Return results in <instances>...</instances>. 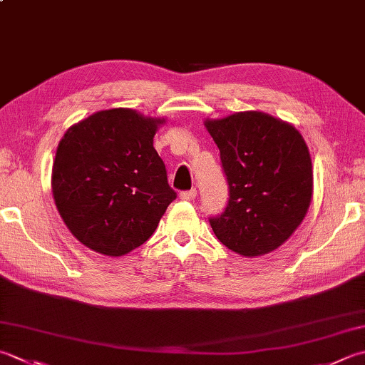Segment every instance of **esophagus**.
Returning <instances> with one entry per match:
<instances>
[{"label": "esophagus", "instance_id": "34e87169", "mask_svg": "<svg viewBox=\"0 0 365 365\" xmlns=\"http://www.w3.org/2000/svg\"><path fill=\"white\" fill-rule=\"evenodd\" d=\"M196 195H197V191L192 188V190H190V191H182L180 195H178V197L182 199V201H192V199L196 197Z\"/></svg>", "mask_w": 365, "mask_h": 365}]
</instances>
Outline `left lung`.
I'll use <instances>...</instances> for the list:
<instances>
[{
  "label": "left lung",
  "instance_id": "obj_1",
  "mask_svg": "<svg viewBox=\"0 0 365 365\" xmlns=\"http://www.w3.org/2000/svg\"><path fill=\"white\" fill-rule=\"evenodd\" d=\"M230 185V202L210 226L221 244L245 258L274 252L309 210L313 170L302 134L258 110L207 118Z\"/></svg>",
  "mask_w": 365,
  "mask_h": 365
}]
</instances>
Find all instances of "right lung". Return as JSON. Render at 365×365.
<instances>
[{
    "instance_id": "right-lung-1",
    "label": "right lung",
    "mask_w": 365,
    "mask_h": 365,
    "mask_svg": "<svg viewBox=\"0 0 365 365\" xmlns=\"http://www.w3.org/2000/svg\"><path fill=\"white\" fill-rule=\"evenodd\" d=\"M166 118L115 107L77 121L52 168L56 209L82 245L123 256L150 239L175 199L153 138Z\"/></svg>"
}]
</instances>
